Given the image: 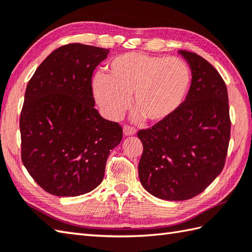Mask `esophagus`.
I'll return each mask as SVG.
<instances>
[{
  "mask_svg": "<svg viewBox=\"0 0 252 252\" xmlns=\"http://www.w3.org/2000/svg\"><path fill=\"white\" fill-rule=\"evenodd\" d=\"M135 133H136V130L133 126H123V134H125V136L134 135Z\"/></svg>",
  "mask_w": 252,
  "mask_h": 252,
  "instance_id": "obj_1",
  "label": "esophagus"
}]
</instances>
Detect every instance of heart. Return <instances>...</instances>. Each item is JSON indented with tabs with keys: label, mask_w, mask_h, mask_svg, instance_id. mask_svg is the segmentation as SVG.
<instances>
[{
	"label": "heart",
	"mask_w": 252,
	"mask_h": 252,
	"mask_svg": "<svg viewBox=\"0 0 252 252\" xmlns=\"http://www.w3.org/2000/svg\"><path fill=\"white\" fill-rule=\"evenodd\" d=\"M107 76L93 78L94 98L110 119L120 118L130 105L149 122L167 120L178 110L190 87L191 73L181 58L126 53L107 66Z\"/></svg>",
	"instance_id": "1"
}]
</instances>
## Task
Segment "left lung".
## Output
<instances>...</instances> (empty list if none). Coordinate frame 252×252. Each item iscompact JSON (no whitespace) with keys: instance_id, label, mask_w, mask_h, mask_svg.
<instances>
[{"instance_id":"1","label":"left lung","mask_w":252,"mask_h":252,"mask_svg":"<svg viewBox=\"0 0 252 252\" xmlns=\"http://www.w3.org/2000/svg\"><path fill=\"white\" fill-rule=\"evenodd\" d=\"M179 53L191 70L189 94L167 120L137 132L143 187L160 199L175 201L190 199L216 180L231 137L227 89L220 73L195 53Z\"/></svg>"}]
</instances>
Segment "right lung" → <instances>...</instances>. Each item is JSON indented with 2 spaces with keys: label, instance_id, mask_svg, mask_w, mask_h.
<instances>
[{
  "label": "right lung",
  "instance_id": "right-lung-1",
  "mask_svg": "<svg viewBox=\"0 0 252 252\" xmlns=\"http://www.w3.org/2000/svg\"><path fill=\"white\" fill-rule=\"evenodd\" d=\"M109 49L67 44L36 68L26 89L19 127L21 160L45 191L87 194L103 181L106 161L122 140L119 123L94 108V69Z\"/></svg>",
  "mask_w": 252,
  "mask_h": 252
}]
</instances>
